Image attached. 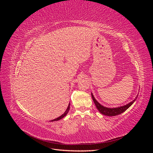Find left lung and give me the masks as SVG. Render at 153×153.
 Returning <instances> with one entry per match:
<instances>
[{
	"instance_id": "obj_1",
	"label": "left lung",
	"mask_w": 153,
	"mask_h": 153,
	"mask_svg": "<svg viewBox=\"0 0 153 153\" xmlns=\"http://www.w3.org/2000/svg\"><path fill=\"white\" fill-rule=\"evenodd\" d=\"M92 100L94 101V103L96 106L97 109L99 110V112L102 114L105 115H107V116H115V115H117L121 114L122 113H123L124 112H125L129 106H130L135 101L137 100V96L135 98V99L133 101H132L131 102H130L129 103L127 104L126 105H124L123 106H120V107H117V108H106L104 106H102L101 105H100L98 101L96 100V99L94 98V97L93 96V94H91Z\"/></svg>"
}]
</instances>
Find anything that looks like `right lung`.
I'll return each mask as SVG.
<instances>
[{
    "label": "right lung",
    "mask_w": 153,
    "mask_h": 153,
    "mask_svg": "<svg viewBox=\"0 0 153 153\" xmlns=\"http://www.w3.org/2000/svg\"><path fill=\"white\" fill-rule=\"evenodd\" d=\"M69 107H70V104H69V105H68V108H67V109H66V110L65 111V112H64L62 115H61V116L60 117H57V119H53V120H52V121H59V120H60V119H62L63 117H64L66 115V114L68 113V112H69Z\"/></svg>",
    "instance_id": "right-lung-1"
}]
</instances>
